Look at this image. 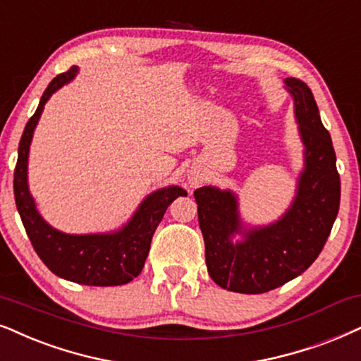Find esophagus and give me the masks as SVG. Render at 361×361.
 <instances>
[{
    "mask_svg": "<svg viewBox=\"0 0 361 361\" xmlns=\"http://www.w3.org/2000/svg\"><path fill=\"white\" fill-rule=\"evenodd\" d=\"M202 181H203V176L200 175L198 171H190L188 173V185L190 186H193V188H196V186L202 185Z\"/></svg>",
    "mask_w": 361,
    "mask_h": 361,
    "instance_id": "obj_1",
    "label": "esophagus"
}]
</instances>
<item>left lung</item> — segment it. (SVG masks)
Masks as SVG:
<instances>
[{
	"mask_svg": "<svg viewBox=\"0 0 361 361\" xmlns=\"http://www.w3.org/2000/svg\"><path fill=\"white\" fill-rule=\"evenodd\" d=\"M285 90L293 98L303 143V170L286 212L268 225L253 226L241 218L235 191L212 185L195 191L209 276L236 293H264L302 275L318 258L338 214L335 149L312 90L296 78H285Z\"/></svg>",
	"mask_w": 361,
	"mask_h": 361,
	"instance_id": "8db88e82",
	"label": "left lung"
}]
</instances>
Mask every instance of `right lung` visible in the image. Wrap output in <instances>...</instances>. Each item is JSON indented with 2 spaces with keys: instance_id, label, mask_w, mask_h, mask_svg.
Returning a JSON list of instances; mask_svg holds the SVG:
<instances>
[{
  "instance_id": "obj_1",
  "label": "right lung",
  "mask_w": 361,
  "mask_h": 361,
  "mask_svg": "<svg viewBox=\"0 0 361 361\" xmlns=\"http://www.w3.org/2000/svg\"><path fill=\"white\" fill-rule=\"evenodd\" d=\"M78 66L58 75L39 99L35 115L26 123L15 170V202L28 238L54 275L88 286H116L130 283L143 270L154 230L166 208L186 191L176 185L154 190L143 200L131 218L118 230L106 233L71 235L59 231L41 216L28 185V158L33 133L44 104L59 88L78 75Z\"/></svg>"
}]
</instances>
